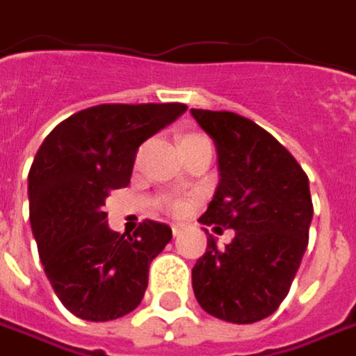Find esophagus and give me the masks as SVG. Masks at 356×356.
<instances>
[{"label":"esophagus","mask_w":356,"mask_h":356,"mask_svg":"<svg viewBox=\"0 0 356 356\" xmlns=\"http://www.w3.org/2000/svg\"><path fill=\"white\" fill-rule=\"evenodd\" d=\"M171 231H173V235L177 237L179 233H181V225H173V227H171Z\"/></svg>","instance_id":"obj_1"}]
</instances>
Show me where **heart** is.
I'll return each mask as SVG.
<instances>
[{
    "label": "heart",
    "mask_w": 356,
    "mask_h": 356,
    "mask_svg": "<svg viewBox=\"0 0 356 356\" xmlns=\"http://www.w3.org/2000/svg\"><path fill=\"white\" fill-rule=\"evenodd\" d=\"M189 137H197V135H189ZM185 207H187V205H185V201H181V199H175V201L169 203V209H171L173 213H183Z\"/></svg>",
    "instance_id": "heart-1"
}]
</instances>
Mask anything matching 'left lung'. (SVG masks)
<instances>
[{"mask_svg":"<svg viewBox=\"0 0 356 356\" xmlns=\"http://www.w3.org/2000/svg\"><path fill=\"white\" fill-rule=\"evenodd\" d=\"M191 115L213 139L219 163V185L199 223L235 231L225 247L209 235L193 267V293L213 317L257 323L279 309L309 245V179L251 119L205 109H191Z\"/></svg>","mask_w":356,"mask_h":356,"instance_id":"1","label":"left lung"}]
</instances>
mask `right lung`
Instances as JSON below:
<instances>
[{
    "label": "right lung",
    "instance_id": "obj_1",
    "mask_svg": "<svg viewBox=\"0 0 356 356\" xmlns=\"http://www.w3.org/2000/svg\"><path fill=\"white\" fill-rule=\"evenodd\" d=\"M187 111L183 103L97 105L61 121L27 175L29 221L41 265L63 307L83 321H113L137 309L149 265L171 227L143 221L119 235L103 211L127 187L139 145Z\"/></svg>",
    "mask_w": 356,
    "mask_h": 356
}]
</instances>
